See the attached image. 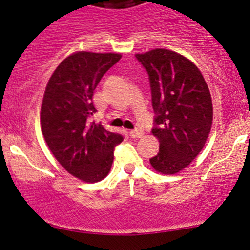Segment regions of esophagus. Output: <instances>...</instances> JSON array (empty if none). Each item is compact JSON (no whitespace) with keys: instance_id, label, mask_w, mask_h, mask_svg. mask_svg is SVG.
I'll use <instances>...</instances> for the list:
<instances>
[{"instance_id":"esophagus-1","label":"esophagus","mask_w":250,"mask_h":250,"mask_svg":"<svg viewBox=\"0 0 250 250\" xmlns=\"http://www.w3.org/2000/svg\"><path fill=\"white\" fill-rule=\"evenodd\" d=\"M130 136L132 137V138H142V137L144 136V132H143L142 130H139V128H137V130L130 131Z\"/></svg>"}]
</instances>
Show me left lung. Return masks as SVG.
<instances>
[{
    "instance_id": "1",
    "label": "left lung",
    "mask_w": 250,
    "mask_h": 250,
    "mask_svg": "<svg viewBox=\"0 0 250 250\" xmlns=\"http://www.w3.org/2000/svg\"><path fill=\"white\" fill-rule=\"evenodd\" d=\"M136 58L148 73L157 113L152 134L159 152L150 164L157 172L175 175L198 156L211 131L209 87L197 66L177 52L155 48Z\"/></svg>"
}]
</instances>
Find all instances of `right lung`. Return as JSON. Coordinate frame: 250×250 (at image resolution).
Wrapping results in <instances>:
<instances>
[{
  "instance_id": "1",
  "label": "right lung",
  "mask_w": 250,
  "mask_h": 250,
  "mask_svg": "<svg viewBox=\"0 0 250 250\" xmlns=\"http://www.w3.org/2000/svg\"><path fill=\"white\" fill-rule=\"evenodd\" d=\"M120 58L119 53H72L55 68L44 89L40 123L47 146L67 172L86 183L108 175L113 148L123 142L120 134L87 122L97 112L94 89Z\"/></svg>"
}]
</instances>
